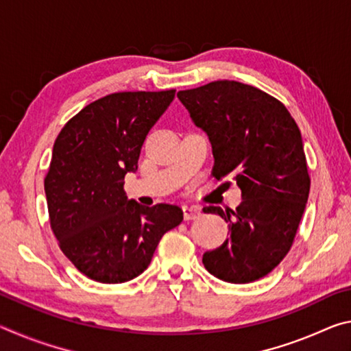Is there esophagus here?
I'll return each mask as SVG.
<instances>
[{
	"label": "esophagus",
	"instance_id": "esophagus-1",
	"mask_svg": "<svg viewBox=\"0 0 351 351\" xmlns=\"http://www.w3.org/2000/svg\"><path fill=\"white\" fill-rule=\"evenodd\" d=\"M182 210H184V219H186V221H190V219H195L201 215V209L197 206H184Z\"/></svg>",
	"mask_w": 351,
	"mask_h": 351
}]
</instances>
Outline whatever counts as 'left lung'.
Returning a JSON list of instances; mask_svg holds the SVG:
<instances>
[{"label":"left lung","instance_id":"left-lung-1","mask_svg":"<svg viewBox=\"0 0 351 351\" xmlns=\"http://www.w3.org/2000/svg\"><path fill=\"white\" fill-rule=\"evenodd\" d=\"M178 99L209 136L212 175L241 189L235 210L203 209L224 218L230 232L204 252L206 269L229 283L258 280L289 252L310 195L300 130L280 100L240 82H210Z\"/></svg>","mask_w":351,"mask_h":351}]
</instances>
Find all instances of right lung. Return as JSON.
Wrapping results in <instances>:
<instances>
[{
  "label": "right lung",
  "mask_w": 351,
  "mask_h": 351,
  "mask_svg": "<svg viewBox=\"0 0 351 351\" xmlns=\"http://www.w3.org/2000/svg\"><path fill=\"white\" fill-rule=\"evenodd\" d=\"M173 99L175 90L108 94L57 136L45 178L51 229L62 252L91 280L138 277L162 235L182 221L181 207H144L123 190L148 132Z\"/></svg>",
  "instance_id": "right-lung-1"
}]
</instances>
